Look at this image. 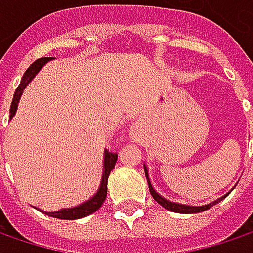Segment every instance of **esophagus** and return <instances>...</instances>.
I'll list each match as a JSON object with an SVG mask.
<instances>
[{"instance_id":"obj_1","label":"esophagus","mask_w":253,"mask_h":253,"mask_svg":"<svg viewBox=\"0 0 253 253\" xmlns=\"http://www.w3.org/2000/svg\"><path fill=\"white\" fill-rule=\"evenodd\" d=\"M134 131H137V128H133V133H134Z\"/></svg>"}]
</instances>
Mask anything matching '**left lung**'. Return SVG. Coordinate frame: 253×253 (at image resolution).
<instances>
[{"label": "left lung", "mask_w": 253, "mask_h": 253, "mask_svg": "<svg viewBox=\"0 0 253 253\" xmlns=\"http://www.w3.org/2000/svg\"><path fill=\"white\" fill-rule=\"evenodd\" d=\"M143 169H145V176H146V180H148V186H149V192H151V195H152V198L163 207V208H166V210H169V211H173V212H178V214H196V212H202V211H207V210H210L211 207H214V205H217L218 202H221L224 198H227L228 193L231 192H228L226 193L224 196H221V198H218V199H215L214 202H211V204H207V205H199V207H195V205H183V204H177V202H171V201H169V199H166L164 196H161L155 189H154V186H152V183H151V178H149V173H148V167L143 164ZM236 186V184H234ZM234 189V187H233Z\"/></svg>", "instance_id": "left-lung-1"}]
</instances>
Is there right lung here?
I'll return each mask as SVG.
<instances>
[{"label": "right lung", "mask_w": 253, "mask_h": 253, "mask_svg": "<svg viewBox=\"0 0 253 253\" xmlns=\"http://www.w3.org/2000/svg\"><path fill=\"white\" fill-rule=\"evenodd\" d=\"M54 60L52 57H45V58H39L36 60L22 77V82L19 84V87L16 89L14 92V96H13V102H11V107H10V120L16 116V111H17V107H19V101L23 95V90L26 89V86L35 79V76L41 72V69L48 63ZM117 163V154H113V152H108L107 149L104 151V164H102V177H101V183H99V187L96 190V193L82 202L80 205L73 207V208H63L60 211H54V212H46V211H42L43 214L49 215V217H54V218H60V220H79V218H83V217H87L90 214H93L95 211H98L101 208V205L104 204L105 198H107V183H108V176L110 173L113 171L114 166Z\"/></svg>", "instance_id": "obj_1"}]
</instances>
